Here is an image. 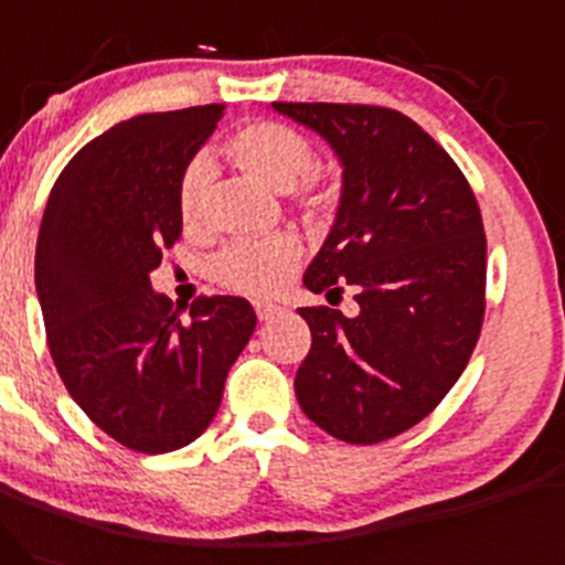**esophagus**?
<instances>
[{
    "label": "esophagus",
    "instance_id": "34e87169",
    "mask_svg": "<svg viewBox=\"0 0 565 565\" xmlns=\"http://www.w3.org/2000/svg\"><path fill=\"white\" fill-rule=\"evenodd\" d=\"M256 315L258 320H271L275 315H280V307L271 301H256Z\"/></svg>",
    "mask_w": 565,
    "mask_h": 565
}]
</instances>
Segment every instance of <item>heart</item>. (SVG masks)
<instances>
[{
  "label": "heart",
  "instance_id": "1",
  "mask_svg": "<svg viewBox=\"0 0 565 565\" xmlns=\"http://www.w3.org/2000/svg\"><path fill=\"white\" fill-rule=\"evenodd\" d=\"M224 151L253 179L275 189H288L290 202L312 224H328L339 211V192L331 181L315 173L317 154L307 136L275 119H256L226 138ZM205 168L189 162L179 179V215L186 226L200 224ZM294 237L237 239L213 258L211 275L224 288L248 296L275 294L299 264Z\"/></svg>",
  "mask_w": 565,
  "mask_h": 565
}]
</instances>
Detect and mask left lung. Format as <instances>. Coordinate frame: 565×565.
I'll list each match as a JSON object with an SVG mask.
<instances>
[{
    "instance_id": "left-lung-1",
    "label": "left lung",
    "mask_w": 565,
    "mask_h": 565,
    "mask_svg": "<svg viewBox=\"0 0 565 565\" xmlns=\"http://www.w3.org/2000/svg\"><path fill=\"white\" fill-rule=\"evenodd\" d=\"M320 132L344 168L312 294L350 288L360 315L301 307L312 347L296 397L317 427L371 446L405 433L470 363L486 315V232L448 151L414 119L365 104H271Z\"/></svg>"
}]
</instances>
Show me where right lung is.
<instances>
[{
    "label": "right lung",
    "instance_id": "right-lung-1",
    "mask_svg": "<svg viewBox=\"0 0 565 565\" xmlns=\"http://www.w3.org/2000/svg\"><path fill=\"white\" fill-rule=\"evenodd\" d=\"M221 117L207 104L114 125L61 170L42 215L34 280L53 363L95 427L138 454L205 433L256 328L239 296H200L181 320L149 282L181 237V173Z\"/></svg>",
    "mask_w": 565,
    "mask_h": 565
}]
</instances>
